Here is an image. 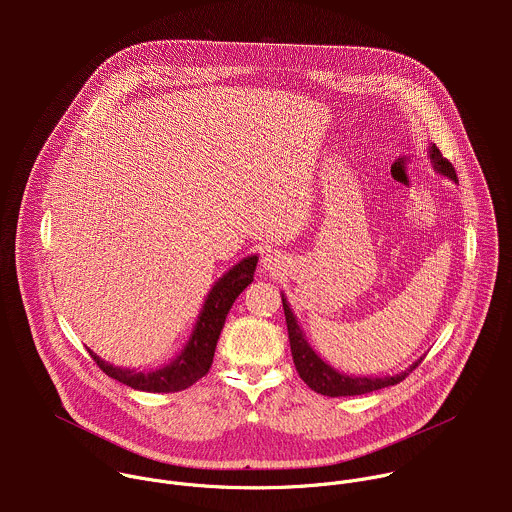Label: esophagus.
I'll return each mask as SVG.
<instances>
[{"instance_id":"1","label":"esophagus","mask_w":512,"mask_h":512,"mask_svg":"<svg viewBox=\"0 0 512 512\" xmlns=\"http://www.w3.org/2000/svg\"><path fill=\"white\" fill-rule=\"evenodd\" d=\"M275 265H277V259H275L273 255L265 257V267H267V269H275Z\"/></svg>"}]
</instances>
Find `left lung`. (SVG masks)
Returning a JSON list of instances; mask_svg holds the SVG:
<instances>
[{
	"instance_id": "left-lung-1",
	"label": "left lung",
	"mask_w": 512,
	"mask_h": 512,
	"mask_svg": "<svg viewBox=\"0 0 512 512\" xmlns=\"http://www.w3.org/2000/svg\"><path fill=\"white\" fill-rule=\"evenodd\" d=\"M431 160L435 164V170L442 172L444 176H450L454 182H458L456 170L450 164V160H446L440 150L435 148V143L431 145ZM281 304H283V314H285V324H287V334H289V346H291V356H294V364L296 371L300 373L302 381L314 389L320 395L326 397H346V395H364L371 391H379L391 385H397L401 381H405V377H409V373H413V369L419 367L417 360L413 367H409L405 373L395 375V377H348V375H340L336 373L330 364H326L306 342L302 328L298 326L296 316L291 314L285 298L281 296Z\"/></svg>"
}]
</instances>
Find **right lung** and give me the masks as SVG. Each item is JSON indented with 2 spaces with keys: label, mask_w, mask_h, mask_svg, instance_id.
<instances>
[{
  "label": "right lung",
  "mask_w": 512,
  "mask_h": 512,
  "mask_svg": "<svg viewBox=\"0 0 512 512\" xmlns=\"http://www.w3.org/2000/svg\"><path fill=\"white\" fill-rule=\"evenodd\" d=\"M255 267H257V257L253 255L243 259L239 265H235L229 273H225L216 281V285L212 287V291L204 302L202 314L196 322L190 342L186 344L182 354L168 364V367L152 373H135V371L117 369L113 364H107L91 350L89 354L93 356L97 367L105 375H109L111 379L131 389L148 391V393H174V391L188 389L210 371L214 348L225 326L227 314L233 302L239 298L241 291L253 281Z\"/></svg>",
  "instance_id": "1"
}]
</instances>
